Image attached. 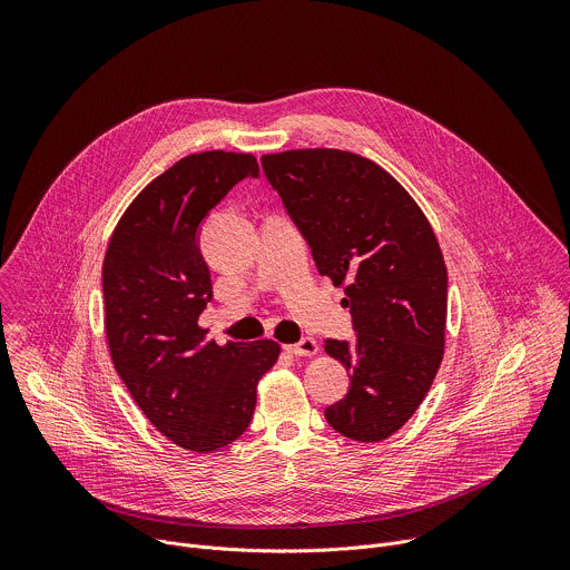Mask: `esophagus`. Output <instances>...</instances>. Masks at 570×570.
<instances>
[{"mask_svg": "<svg viewBox=\"0 0 570 570\" xmlns=\"http://www.w3.org/2000/svg\"><path fill=\"white\" fill-rule=\"evenodd\" d=\"M284 350H286L288 354H293V356H313V354L320 352V345H317L313 338H302L299 343L286 345Z\"/></svg>", "mask_w": 570, "mask_h": 570, "instance_id": "obj_1", "label": "esophagus"}]
</instances>
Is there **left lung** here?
I'll return each mask as SVG.
<instances>
[{"label":"left lung","mask_w":570,"mask_h":570,"mask_svg":"<svg viewBox=\"0 0 570 570\" xmlns=\"http://www.w3.org/2000/svg\"><path fill=\"white\" fill-rule=\"evenodd\" d=\"M311 246L320 275L345 286L356 341H324L352 385L324 417L341 435L381 442L409 422L444 356L446 266L435 232L376 161L338 148L262 157Z\"/></svg>","instance_id":"1"}]
</instances>
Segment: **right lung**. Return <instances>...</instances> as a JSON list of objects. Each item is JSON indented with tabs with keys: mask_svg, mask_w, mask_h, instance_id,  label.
Returning a JSON list of instances; mask_svg holds the SVG:
<instances>
[{
	"mask_svg": "<svg viewBox=\"0 0 570 570\" xmlns=\"http://www.w3.org/2000/svg\"><path fill=\"white\" fill-rule=\"evenodd\" d=\"M257 174L250 153L183 157L128 205L104 259V327L115 370L148 422L194 453L246 433L257 383L279 358L275 341L218 345L198 324L212 299L198 225L236 183Z\"/></svg>",
	"mask_w": 570,
	"mask_h": 570,
	"instance_id": "add662e5",
	"label": "right lung"
}]
</instances>
